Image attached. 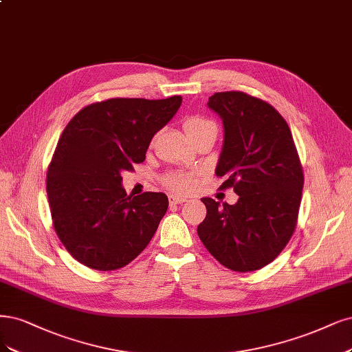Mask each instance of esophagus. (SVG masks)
<instances>
[{
    "instance_id": "1",
    "label": "esophagus",
    "mask_w": 352,
    "mask_h": 352,
    "mask_svg": "<svg viewBox=\"0 0 352 352\" xmlns=\"http://www.w3.org/2000/svg\"><path fill=\"white\" fill-rule=\"evenodd\" d=\"M188 199L186 198H182V197H176V195H170L168 197V202H170L172 205H177V204H184L186 202Z\"/></svg>"
}]
</instances>
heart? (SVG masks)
Instances as JSON below:
<instances>
[{"label": "heart", "mask_w": 352, "mask_h": 352, "mask_svg": "<svg viewBox=\"0 0 352 352\" xmlns=\"http://www.w3.org/2000/svg\"><path fill=\"white\" fill-rule=\"evenodd\" d=\"M215 126V124L210 119H205L201 116H189L184 120V129L189 137L195 135L197 132ZM193 182H195V177H193L192 173H182V172H175V173H168L164 177V184L167 188H170L177 192H185L189 190L193 186Z\"/></svg>", "instance_id": "obj_1"}]
</instances>
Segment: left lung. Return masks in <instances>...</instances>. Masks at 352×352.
Masks as SVG:
<instances>
[{
    "label": "left lung",
    "instance_id": "8db88e82",
    "mask_svg": "<svg viewBox=\"0 0 352 352\" xmlns=\"http://www.w3.org/2000/svg\"><path fill=\"white\" fill-rule=\"evenodd\" d=\"M208 107L223 119L224 142L215 175L233 188L234 205L202 198L198 226L204 246L226 268L250 272L283 252L297 226L305 184L285 119L270 103L243 91L214 93Z\"/></svg>",
    "mask_w": 352,
    "mask_h": 352
}]
</instances>
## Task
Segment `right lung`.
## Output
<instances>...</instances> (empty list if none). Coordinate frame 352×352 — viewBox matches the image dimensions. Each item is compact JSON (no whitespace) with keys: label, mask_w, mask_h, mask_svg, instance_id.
<instances>
[{"label":"right lung","mask_w":352,"mask_h":352,"mask_svg":"<svg viewBox=\"0 0 352 352\" xmlns=\"http://www.w3.org/2000/svg\"><path fill=\"white\" fill-rule=\"evenodd\" d=\"M180 104V96L109 99L82 107L65 126L46 192L60 243L80 263L119 270L150 243L168 199L162 192L126 195L120 172L145 160L151 138Z\"/></svg>","instance_id":"obj_1"}]
</instances>
